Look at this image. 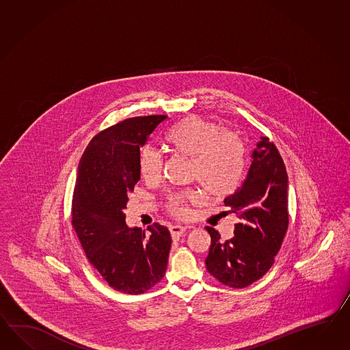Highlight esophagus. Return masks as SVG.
<instances>
[{"instance_id": "1", "label": "esophagus", "mask_w": 350, "mask_h": 350, "mask_svg": "<svg viewBox=\"0 0 350 350\" xmlns=\"http://www.w3.org/2000/svg\"><path fill=\"white\" fill-rule=\"evenodd\" d=\"M185 231H186V228L179 226V225H173V226L170 228V232H171V237L173 240H177V239L180 238L185 234Z\"/></svg>"}]
</instances>
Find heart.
Returning <instances> with one entry per match:
<instances>
[{
  "label": "heart",
  "instance_id": "heart-1",
  "mask_svg": "<svg viewBox=\"0 0 350 350\" xmlns=\"http://www.w3.org/2000/svg\"><path fill=\"white\" fill-rule=\"evenodd\" d=\"M167 143L178 154L191 158V176L208 196L221 198L239 187L243 168V144L234 133L219 130L213 121L191 115L179 121L167 135ZM139 170L146 182H158L164 171V157L154 146H145L139 157ZM200 201L193 189L173 193L165 200L167 213L187 219L192 204Z\"/></svg>",
  "mask_w": 350,
  "mask_h": 350
}]
</instances>
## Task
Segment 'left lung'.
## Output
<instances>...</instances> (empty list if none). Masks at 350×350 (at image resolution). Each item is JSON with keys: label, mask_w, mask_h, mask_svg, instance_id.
<instances>
[{"label": "left lung", "mask_w": 350, "mask_h": 350, "mask_svg": "<svg viewBox=\"0 0 350 350\" xmlns=\"http://www.w3.org/2000/svg\"><path fill=\"white\" fill-rule=\"evenodd\" d=\"M287 188L281 154L269 137H260L243 186L224 201L238 216L235 235L221 241L219 231L205 228L211 237L206 269L222 284L244 288L271 269L288 229Z\"/></svg>", "instance_id": "8db88e82"}]
</instances>
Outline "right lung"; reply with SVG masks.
<instances>
[{
  "label": "right lung",
  "instance_id": "obj_1",
  "mask_svg": "<svg viewBox=\"0 0 350 350\" xmlns=\"http://www.w3.org/2000/svg\"><path fill=\"white\" fill-rule=\"evenodd\" d=\"M167 115L137 116L100 131L78 165L72 226L88 263L115 291L140 295L161 282L171 234L154 222L149 234L125 224L129 195L140 179V148Z\"/></svg>",
  "mask_w": 350,
  "mask_h": 350
}]
</instances>
